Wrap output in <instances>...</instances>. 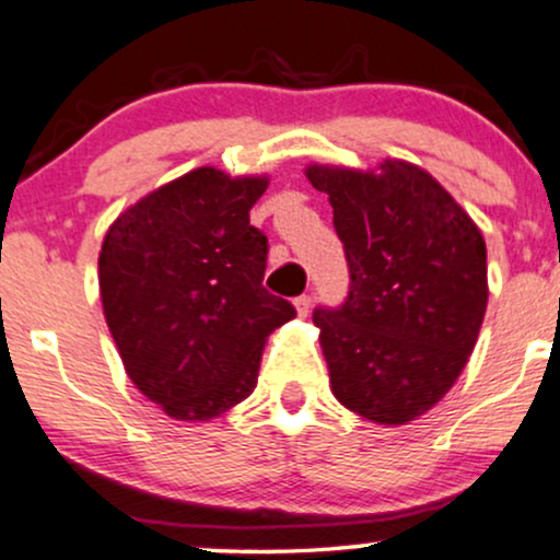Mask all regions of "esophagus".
Segmentation results:
<instances>
[{
    "instance_id": "obj_1",
    "label": "esophagus",
    "mask_w": 560,
    "mask_h": 560,
    "mask_svg": "<svg viewBox=\"0 0 560 560\" xmlns=\"http://www.w3.org/2000/svg\"><path fill=\"white\" fill-rule=\"evenodd\" d=\"M292 305H294V311H298L300 318H305L311 313V298H308V294H300V298H294Z\"/></svg>"
}]
</instances>
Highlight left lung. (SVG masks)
Masks as SVG:
<instances>
[{"mask_svg": "<svg viewBox=\"0 0 560 560\" xmlns=\"http://www.w3.org/2000/svg\"><path fill=\"white\" fill-rule=\"evenodd\" d=\"M346 247L350 292L313 311L329 385L377 425L433 409L468 364L487 313V242L430 172L401 159L377 170L311 164Z\"/></svg>", "mask_w": 560, "mask_h": 560, "instance_id": "obj_1", "label": "left lung"}]
</instances>
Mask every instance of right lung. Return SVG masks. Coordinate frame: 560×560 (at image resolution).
I'll return each instance as SVG.
<instances>
[{"instance_id": "add662e5", "label": "right lung", "mask_w": 560, "mask_h": 560, "mask_svg": "<svg viewBox=\"0 0 560 560\" xmlns=\"http://www.w3.org/2000/svg\"><path fill=\"white\" fill-rule=\"evenodd\" d=\"M268 175L199 167L110 223L103 313L127 377L172 420L207 422L255 390L268 335L294 318L262 287L268 238L249 225Z\"/></svg>"}]
</instances>
